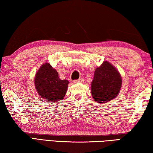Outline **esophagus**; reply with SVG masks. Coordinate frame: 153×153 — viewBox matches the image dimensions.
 Listing matches in <instances>:
<instances>
[{"mask_svg": "<svg viewBox=\"0 0 153 153\" xmlns=\"http://www.w3.org/2000/svg\"><path fill=\"white\" fill-rule=\"evenodd\" d=\"M84 81L83 79H79L78 80H74L73 81L74 83H79V82H82Z\"/></svg>", "mask_w": 153, "mask_h": 153, "instance_id": "esophagus-1", "label": "esophagus"}]
</instances>
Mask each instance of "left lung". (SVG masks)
Segmentation results:
<instances>
[{"instance_id": "obj_1", "label": "left lung", "mask_w": 153, "mask_h": 153, "mask_svg": "<svg viewBox=\"0 0 153 153\" xmlns=\"http://www.w3.org/2000/svg\"><path fill=\"white\" fill-rule=\"evenodd\" d=\"M121 86L119 72L108 62H104L95 71L91 82L93 98L96 102H108L117 97Z\"/></svg>"}]
</instances>
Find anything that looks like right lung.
Instances as JSON below:
<instances>
[{"label":"right lung","mask_w":153,"mask_h":153,"mask_svg":"<svg viewBox=\"0 0 153 153\" xmlns=\"http://www.w3.org/2000/svg\"><path fill=\"white\" fill-rule=\"evenodd\" d=\"M68 81L61 80L58 73L48 63H45L37 72L35 86L38 94L52 103L60 102L67 91Z\"/></svg>","instance_id":"add662e5"}]
</instances>
